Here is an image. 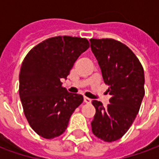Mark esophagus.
<instances>
[{"label":"esophagus","mask_w":159,"mask_h":159,"mask_svg":"<svg viewBox=\"0 0 159 159\" xmlns=\"http://www.w3.org/2000/svg\"><path fill=\"white\" fill-rule=\"evenodd\" d=\"M84 102L87 104H90L91 103V100H90L89 98H88V97H84Z\"/></svg>","instance_id":"esophagus-1"}]
</instances>
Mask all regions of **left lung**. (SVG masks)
Here are the masks:
<instances>
[{"label":"left lung","instance_id":"1","mask_svg":"<svg viewBox=\"0 0 159 159\" xmlns=\"http://www.w3.org/2000/svg\"><path fill=\"white\" fill-rule=\"evenodd\" d=\"M90 48L109 85L107 107L93 100L95 115L91 123L93 134L111 142L129 130L140 110L145 95V76L141 64L131 50L113 39H90Z\"/></svg>","mask_w":159,"mask_h":159}]
</instances>
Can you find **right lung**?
<instances>
[{"label":"right lung","instance_id":"obj_1","mask_svg":"<svg viewBox=\"0 0 159 159\" xmlns=\"http://www.w3.org/2000/svg\"><path fill=\"white\" fill-rule=\"evenodd\" d=\"M89 48L81 37L55 36L33 48L22 63L19 97L32 129L45 139L66 131L70 116L83 103V96L63 88L74 63Z\"/></svg>","mask_w":159,"mask_h":159}]
</instances>
